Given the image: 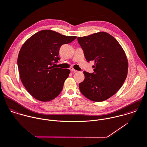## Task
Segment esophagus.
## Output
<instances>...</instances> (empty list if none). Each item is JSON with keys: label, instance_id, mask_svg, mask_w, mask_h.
I'll use <instances>...</instances> for the list:
<instances>
[{"label": "esophagus", "instance_id": "34e87169", "mask_svg": "<svg viewBox=\"0 0 147 147\" xmlns=\"http://www.w3.org/2000/svg\"><path fill=\"white\" fill-rule=\"evenodd\" d=\"M70 71H71V72H78L77 70H75V69H74L72 67H71V68H70Z\"/></svg>", "mask_w": 147, "mask_h": 147}]
</instances>
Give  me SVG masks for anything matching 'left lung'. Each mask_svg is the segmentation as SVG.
<instances>
[{"mask_svg":"<svg viewBox=\"0 0 147 147\" xmlns=\"http://www.w3.org/2000/svg\"><path fill=\"white\" fill-rule=\"evenodd\" d=\"M88 62L94 61V72L84 71L79 84L82 94L94 101H102L115 95L123 86L128 73V60L119 42L111 35L100 32L78 37Z\"/></svg>","mask_w":147,"mask_h":147,"instance_id":"8db88e82","label":"left lung"}]
</instances>
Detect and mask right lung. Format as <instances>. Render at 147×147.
Returning <instances> with one entry per match:
<instances>
[{"instance_id": "right-lung-1", "label": "right lung", "mask_w": 147, "mask_h": 147, "mask_svg": "<svg viewBox=\"0 0 147 147\" xmlns=\"http://www.w3.org/2000/svg\"><path fill=\"white\" fill-rule=\"evenodd\" d=\"M76 36H67L52 30L40 31L22 46L18 57L21 81L27 91L41 101L56 98L62 91L70 71L55 67L59 49Z\"/></svg>"}]
</instances>
